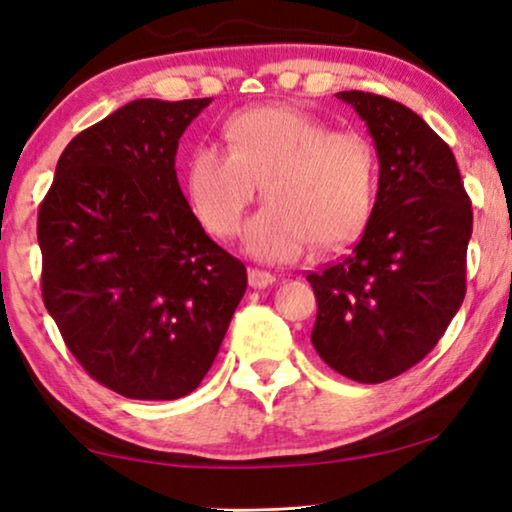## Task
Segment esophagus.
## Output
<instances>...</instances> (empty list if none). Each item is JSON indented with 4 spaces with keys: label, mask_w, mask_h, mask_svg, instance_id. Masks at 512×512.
Wrapping results in <instances>:
<instances>
[{
    "label": "esophagus",
    "mask_w": 512,
    "mask_h": 512,
    "mask_svg": "<svg viewBox=\"0 0 512 512\" xmlns=\"http://www.w3.org/2000/svg\"><path fill=\"white\" fill-rule=\"evenodd\" d=\"M249 286L251 289H265V286H270L272 282H277V277L272 275L268 270H258V268H249Z\"/></svg>",
    "instance_id": "34e87169"
}]
</instances>
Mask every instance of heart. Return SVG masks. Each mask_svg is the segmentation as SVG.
<instances>
[{"instance_id": "obj_1", "label": "heart", "mask_w": 512, "mask_h": 512, "mask_svg": "<svg viewBox=\"0 0 512 512\" xmlns=\"http://www.w3.org/2000/svg\"><path fill=\"white\" fill-rule=\"evenodd\" d=\"M228 153L202 146L188 160L186 195L209 235L228 240L263 186L268 202L244 230V247L268 263H286L314 242L335 251L359 240L375 212L380 163L359 130L298 107L272 104L237 111L223 125Z\"/></svg>"}]
</instances>
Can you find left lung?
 Returning <instances> with one entry per match:
<instances>
[{
    "label": "left lung",
    "mask_w": 512,
    "mask_h": 512,
    "mask_svg": "<svg viewBox=\"0 0 512 512\" xmlns=\"http://www.w3.org/2000/svg\"><path fill=\"white\" fill-rule=\"evenodd\" d=\"M380 158L375 212L340 261L310 272L312 345L335 373L377 384L438 345L466 296L473 209L450 146L389 97L345 90Z\"/></svg>",
    "instance_id": "obj_1"
}]
</instances>
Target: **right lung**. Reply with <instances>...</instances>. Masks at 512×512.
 <instances>
[{
    "instance_id": "add662e5",
    "label": "right lung",
    "mask_w": 512,
    "mask_h": 512,
    "mask_svg": "<svg viewBox=\"0 0 512 512\" xmlns=\"http://www.w3.org/2000/svg\"><path fill=\"white\" fill-rule=\"evenodd\" d=\"M212 97L135 100L76 135L41 200V298L83 370L137 401L198 389L247 268L181 193L179 137Z\"/></svg>"
}]
</instances>
